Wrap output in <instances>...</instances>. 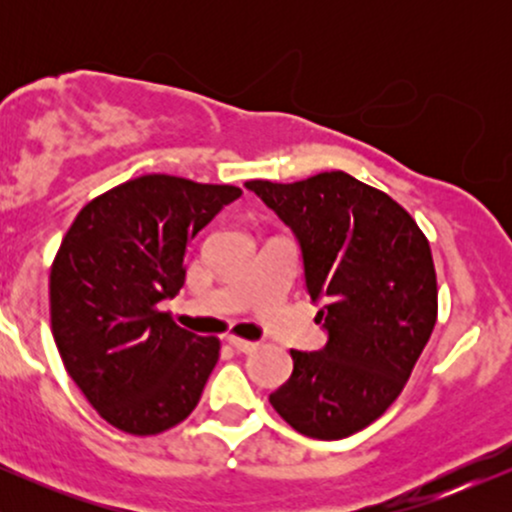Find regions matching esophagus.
I'll return each instance as SVG.
<instances>
[{
	"instance_id": "1",
	"label": "esophagus",
	"mask_w": 512,
	"mask_h": 512,
	"mask_svg": "<svg viewBox=\"0 0 512 512\" xmlns=\"http://www.w3.org/2000/svg\"><path fill=\"white\" fill-rule=\"evenodd\" d=\"M228 344H231L236 351H240V354H250L252 349H257L255 342H248V339H238V337H228Z\"/></svg>"
}]
</instances>
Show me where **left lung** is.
I'll use <instances>...</instances> for the list:
<instances>
[{
    "instance_id": "left-lung-1",
    "label": "left lung",
    "mask_w": 512,
    "mask_h": 512,
    "mask_svg": "<svg viewBox=\"0 0 512 512\" xmlns=\"http://www.w3.org/2000/svg\"><path fill=\"white\" fill-rule=\"evenodd\" d=\"M245 187L296 236L327 332L320 351L291 349V378L269 402L303 436H351L395 402L431 339L438 286L428 240L395 199L342 170Z\"/></svg>"
}]
</instances>
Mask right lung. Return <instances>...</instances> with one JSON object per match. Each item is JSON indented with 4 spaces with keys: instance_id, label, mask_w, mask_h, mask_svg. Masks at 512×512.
Listing matches in <instances>:
<instances>
[{
    "instance_id": "obj_1",
    "label": "right lung",
    "mask_w": 512,
    "mask_h": 512,
    "mask_svg": "<svg viewBox=\"0 0 512 512\" xmlns=\"http://www.w3.org/2000/svg\"><path fill=\"white\" fill-rule=\"evenodd\" d=\"M233 185L142 175L79 211L50 272L52 337L69 378L110 426L154 436L192 414L219 339L170 320L158 303L185 284L187 245Z\"/></svg>"
}]
</instances>
